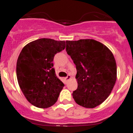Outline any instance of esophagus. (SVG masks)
Segmentation results:
<instances>
[{"instance_id": "esophagus-1", "label": "esophagus", "mask_w": 133, "mask_h": 133, "mask_svg": "<svg viewBox=\"0 0 133 133\" xmlns=\"http://www.w3.org/2000/svg\"><path fill=\"white\" fill-rule=\"evenodd\" d=\"M71 75H68V76H67V77L65 78V81H68V80H69V79H71Z\"/></svg>"}]
</instances>
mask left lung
<instances>
[{
	"instance_id": "left-lung-1",
	"label": "left lung",
	"mask_w": 133,
	"mask_h": 133,
	"mask_svg": "<svg viewBox=\"0 0 133 133\" xmlns=\"http://www.w3.org/2000/svg\"><path fill=\"white\" fill-rule=\"evenodd\" d=\"M66 51L76 65L78 88L73 92L76 104L94 108L104 102L116 81V64L112 52L93 39L66 41Z\"/></svg>"
}]
</instances>
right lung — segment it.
<instances>
[{
	"instance_id": "1",
	"label": "right lung",
	"mask_w": 133,
	"mask_h": 133,
	"mask_svg": "<svg viewBox=\"0 0 133 133\" xmlns=\"http://www.w3.org/2000/svg\"><path fill=\"white\" fill-rule=\"evenodd\" d=\"M65 48L64 41L40 38L28 43L21 51L17 62L20 88L34 106L48 108L58 100L64 84L53 68V58Z\"/></svg>"
}]
</instances>
